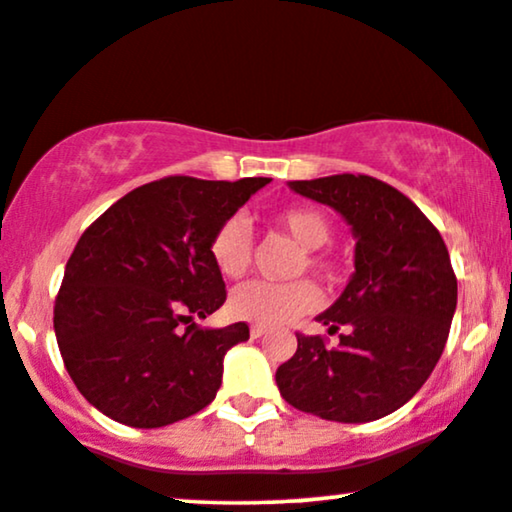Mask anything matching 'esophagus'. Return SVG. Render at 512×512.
<instances>
[{
  "label": "esophagus",
  "instance_id": "obj_1",
  "mask_svg": "<svg viewBox=\"0 0 512 512\" xmlns=\"http://www.w3.org/2000/svg\"><path fill=\"white\" fill-rule=\"evenodd\" d=\"M267 332H269V327H264V325H252L250 327V335L252 337H264V335H267Z\"/></svg>",
  "mask_w": 512,
  "mask_h": 512
}]
</instances>
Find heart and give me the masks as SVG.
<instances>
[{
	"label": "heart",
	"instance_id": "b5f03b06",
	"mask_svg": "<svg viewBox=\"0 0 512 512\" xmlns=\"http://www.w3.org/2000/svg\"><path fill=\"white\" fill-rule=\"evenodd\" d=\"M276 227L288 234L299 248L297 271L309 269L323 281L337 278V260L327 255L323 245L330 241L332 227L323 210L313 206H288L274 215ZM210 260L224 278H243L252 260V241L248 227L231 217L215 229L210 238ZM320 302V292L311 281L292 283H262L252 281L236 288L229 297V313L238 320L255 325H278L302 313L316 309Z\"/></svg>",
	"mask_w": 512,
	"mask_h": 512
}]
</instances>
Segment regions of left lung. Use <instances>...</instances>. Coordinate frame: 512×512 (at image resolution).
<instances>
[{
	"label": "left lung",
	"mask_w": 512,
	"mask_h": 512,
	"mask_svg": "<svg viewBox=\"0 0 512 512\" xmlns=\"http://www.w3.org/2000/svg\"><path fill=\"white\" fill-rule=\"evenodd\" d=\"M290 189L335 208L356 234V274L318 320L335 335L297 332L276 370L297 410L360 424L403 407L438 365L456 309V276L433 222L403 192L370 175L295 180Z\"/></svg>",
	"instance_id": "8db88e82"
}]
</instances>
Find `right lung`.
I'll use <instances>...</instances> for the list:
<instances>
[{"instance_id": "obj_1", "label": "right lung", "mask_w": 512, "mask_h": 512, "mask_svg": "<svg viewBox=\"0 0 512 512\" xmlns=\"http://www.w3.org/2000/svg\"><path fill=\"white\" fill-rule=\"evenodd\" d=\"M269 177L168 175L109 206L74 245L53 330L74 386L105 417L159 428L215 400L222 360L250 327L203 330L227 299L210 238Z\"/></svg>"}]
</instances>
